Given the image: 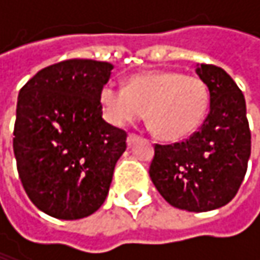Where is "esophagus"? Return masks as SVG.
Listing matches in <instances>:
<instances>
[{"label":"esophagus","mask_w":260,"mask_h":260,"mask_svg":"<svg viewBox=\"0 0 260 260\" xmlns=\"http://www.w3.org/2000/svg\"><path fill=\"white\" fill-rule=\"evenodd\" d=\"M138 138H140L138 135H135V134H129V135H128V146L131 147L135 141H138Z\"/></svg>","instance_id":"34e87169"}]
</instances>
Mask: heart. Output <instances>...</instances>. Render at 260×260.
<instances>
[{
	"mask_svg": "<svg viewBox=\"0 0 260 260\" xmlns=\"http://www.w3.org/2000/svg\"><path fill=\"white\" fill-rule=\"evenodd\" d=\"M104 119L123 128L146 116L164 140H182L199 129L209 110V88L196 75L146 71L132 75L126 88L107 82L99 90Z\"/></svg>",
	"mask_w": 260,
	"mask_h": 260,
	"instance_id": "1",
	"label": "heart"
}]
</instances>
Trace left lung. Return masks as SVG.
<instances>
[{"label":"left lung","mask_w":260,"mask_h":260,"mask_svg":"<svg viewBox=\"0 0 260 260\" xmlns=\"http://www.w3.org/2000/svg\"><path fill=\"white\" fill-rule=\"evenodd\" d=\"M209 88V113L188 140L155 144L149 175L175 208L206 212L228 205L244 181L251 150L245 99L231 75L214 64L196 69Z\"/></svg>","instance_id":"left-lung-1"}]
</instances>
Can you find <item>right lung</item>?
Wrapping results in <instances>:
<instances>
[{
    "mask_svg": "<svg viewBox=\"0 0 260 260\" xmlns=\"http://www.w3.org/2000/svg\"><path fill=\"white\" fill-rule=\"evenodd\" d=\"M107 61L74 58L39 71L18 96L13 150L29 200L45 214L78 220L107 199L126 132L102 119Z\"/></svg>",
    "mask_w": 260,
    "mask_h": 260,
    "instance_id": "add662e5",
    "label": "right lung"
}]
</instances>
